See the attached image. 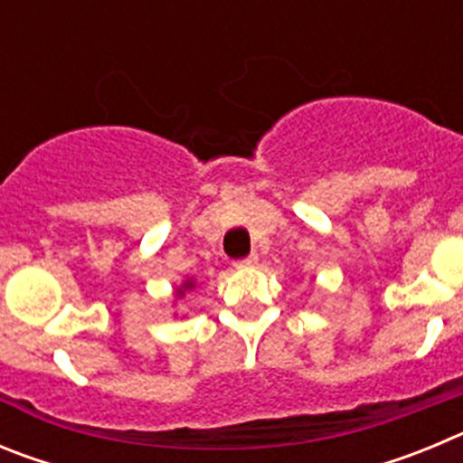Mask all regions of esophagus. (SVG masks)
I'll use <instances>...</instances> for the list:
<instances>
[{"instance_id": "obj_1", "label": "esophagus", "mask_w": 463, "mask_h": 463, "mask_svg": "<svg viewBox=\"0 0 463 463\" xmlns=\"http://www.w3.org/2000/svg\"><path fill=\"white\" fill-rule=\"evenodd\" d=\"M257 261H260V257H257V255H248V257H243V260L234 261V267L236 269H255Z\"/></svg>"}]
</instances>
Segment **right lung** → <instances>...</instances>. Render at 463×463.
Wrapping results in <instances>:
<instances>
[{"mask_svg": "<svg viewBox=\"0 0 463 463\" xmlns=\"http://www.w3.org/2000/svg\"><path fill=\"white\" fill-rule=\"evenodd\" d=\"M194 278H185V280H183V285L181 288H175L174 289V298H181V297H185V292H190V289H194Z\"/></svg>", "mask_w": 463, "mask_h": 463, "instance_id": "right-lung-1", "label": "right lung"}]
</instances>
